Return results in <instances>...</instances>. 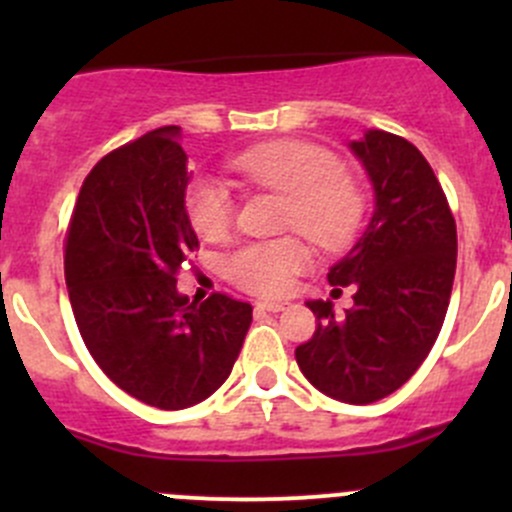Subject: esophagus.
Segmentation results:
<instances>
[{
    "label": "esophagus",
    "mask_w": 512,
    "mask_h": 512,
    "mask_svg": "<svg viewBox=\"0 0 512 512\" xmlns=\"http://www.w3.org/2000/svg\"><path fill=\"white\" fill-rule=\"evenodd\" d=\"M255 307L260 309V312L277 314V312H285V309H287V302H257Z\"/></svg>",
    "instance_id": "1"
}]
</instances>
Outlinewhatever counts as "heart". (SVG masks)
Instances as JSON below:
<instances>
[{
    "label": "heart",
    "mask_w": 512,
    "mask_h": 512,
    "mask_svg": "<svg viewBox=\"0 0 512 512\" xmlns=\"http://www.w3.org/2000/svg\"><path fill=\"white\" fill-rule=\"evenodd\" d=\"M242 178L289 198V225L322 247H342L361 220L359 185L339 170L337 158L307 141H270L237 153L230 160ZM193 230L205 240H220L230 230L232 198L218 178L193 180L185 195ZM312 255L294 237L250 242L225 257V277L240 289L262 297H280L297 275L309 270Z\"/></svg>",
    "instance_id": "obj_1"
}]
</instances>
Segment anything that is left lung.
Instances as JSON below:
<instances>
[{"label": "left lung", "mask_w": 512, "mask_h": 512, "mask_svg": "<svg viewBox=\"0 0 512 512\" xmlns=\"http://www.w3.org/2000/svg\"><path fill=\"white\" fill-rule=\"evenodd\" d=\"M349 151L364 165L374 213L327 280L334 292L354 287V307L339 319L332 302L309 299L317 332L294 356L314 389L364 406L401 389L431 352L451 299L458 240L441 183L414 143L369 128Z\"/></svg>", "instance_id": "1"}]
</instances>
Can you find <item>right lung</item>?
<instances>
[{
  "label": "right lung",
  "instance_id": "1",
  "mask_svg": "<svg viewBox=\"0 0 512 512\" xmlns=\"http://www.w3.org/2000/svg\"><path fill=\"white\" fill-rule=\"evenodd\" d=\"M180 128L163 126L98 160L66 235V287L103 374L163 411L200 404L225 384L252 322L247 302L178 292L175 272L198 235Z\"/></svg>",
  "mask_w": 512,
  "mask_h": 512
}]
</instances>
